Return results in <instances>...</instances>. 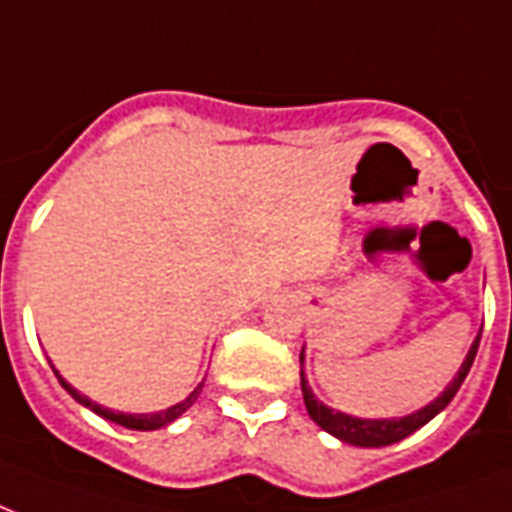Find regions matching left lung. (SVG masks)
Masks as SVG:
<instances>
[{"instance_id": "left-lung-1", "label": "left lung", "mask_w": 512, "mask_h": 512, "mask_svg": "<svg viewBox=\"0 0 512 512\" xmlns=\"http://www.w3.org/2000/svg\"><path fill=\"white\" fill-rule=\"evenodd\" d=\"M478 343H481V335L473 341V346L467 351V357H464L462 368H459V373L454 376V381L443 389V395L435 397L432 403L419 408V411L411 413V416H403V419H357V416H349V413L333 411V408H327L325 403H319L317 395L308 389L306 376L300 373V389H303V403H306L308 416L317 421L325 432H330L333 438L343 440V443H351V446H392L397 440L413 435V432L419 427H424L427 421L435 419V416L454 400V395L459 392V386L464 384V378H467V373L473 368L475 354H478ZM300 362H303V354H300Z\"/></svg>"}]
</instances>
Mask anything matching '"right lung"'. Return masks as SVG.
<instances>
[{
	"label": "right lung",
	"instance_id": "add662e5",
	"mask_svg": "<svg viewBox=\"0 0 512 512\" xmlns=\"http://www.w3.org/2000/svg\"><path fill=\"white\" fill-rule=\"evenodd\" d=\"M53 373L58 376L56 368H53ZM58 381H61V386H64L66 392H69V395H72L77 403L85 405V408H91L93 413H99L101 419L115 421V424H120V427H126V429H142V432H150V429H161V427H166V424H171L174 419H179V416H182V413H185L187 408L195 403V397L201 395V389H204V381H201V384L195 386L193 392H190V397H187V400H182V403H177V405H171V408H166V411H158V413H120V411H109V408H101L99 403H93L91 397L80 395V392H77L72 384H66L61 376H58Z\"/></svg>",
	"mask_w": 512,
	"mask_h": 512
}]
</instances>
